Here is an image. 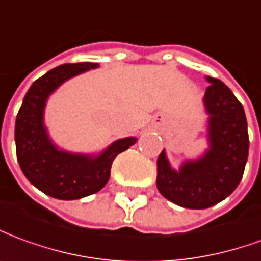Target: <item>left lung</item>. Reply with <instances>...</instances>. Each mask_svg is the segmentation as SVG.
<instances>
[{
  "instance_id": "left-lung-1",
  "label": "left lung",
  "mask_w": 261,
  "mask_h": 261,
  "mask_svg": "<svg viewBox=\"0 0 261 261\" xmlns=\"http://www.w3.org/2000/svg\"><path fill=\"white\" fill-rule=\"evenodd\" d=\"M204 105L210 147L195 160L171 169L166 151L157 159V190L171 202L205 210L221 202L239 186L249 156L245 110L222 81L206 77Z\"/></svg>"
}]
</instances>
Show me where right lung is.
I'll list each match as a JSON object with an SVG mask.
<instances>
[{"instance_id":"obj_1","label":"right lung","mask_w":261,"mask_h":261,"mask_svg":"<svg viewBox=\"0 0 261 261\" xmlns=\"http://www.w3.org/2000/svg\"><path fill=\"white\" fill-rule=\"evenodd\" d=\"M97 67L98 63H75L47 71L28 90L16 115V157L22 173L53 198L79 199L98 193L110 180L114 159L136 143V138H123L99 154H80L59 149L49 138L43 122L49 95L68 79Z\"/></svg>"}]
</instances>
